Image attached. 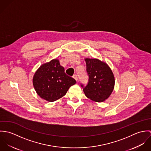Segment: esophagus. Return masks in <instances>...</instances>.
<instances>
[{
	"mask_svg": "<svg viewBox=\"0 0 151 151\" xmlns=\"http://www.w3.org/2000/svg\"><path fill=\"white\" fill-rule=\"evenodd\" d=\"M73 78H74L77 81V80H78V77H77V76L76 75V74H74V75H73Z\"/></svg>",
	"mask_w": 151,
	"mask_h": 151,
	"instance_id": "34e87169",
	"label": "esophagus"
}]
</instances>
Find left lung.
Returning a JSON list of instances; mask_svg holds the SVG:
<instances>
[{"label":"left lung","mask_w":151,"mask_h":151,"mask_svg":"<svg viewBox=\"0 0 151 151\" xmlns=\"http://www.w3.org/2000/svg\"><path fill=\"white\" fill-rule=\"evenodd\" d=\"M88 83L81 84L87 98L97 102H104L111 93L114 86V77L106 63L97 59H85Z\"/></svg>","instance_id":"left-lung-1"}]
</instances>
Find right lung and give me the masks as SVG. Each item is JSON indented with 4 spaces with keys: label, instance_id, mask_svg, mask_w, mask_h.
Segmentation results:
<instances>
[{
    "label": "right lung",
    "instance_id": "right-lung-1",
    "mask_svg": "<svg viewBox=\"0 0 151 151\" xmlns=\"http://www.w3.org/2000/svg\"><path fill=\"white\" fill-rule=\"evenodd\" d=\"M32 82L37 94L48 102L63 97L69 88L76 83L74 78L66 75L58 59L41 65L35 72Z\"/></svg>",
    "mask_w": 151,
    "mask_h": 151
}]
</instances>
